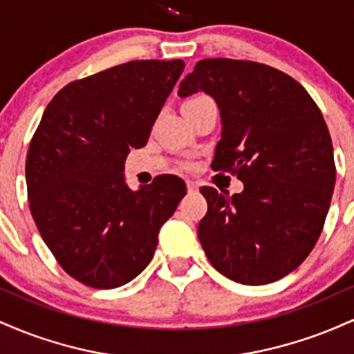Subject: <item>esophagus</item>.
I'll return each instance as SVG.
<instances>
[{
  "mask_svg": "<svg viewBox=\"0 0 354 354\" xmlns=\"http://www.w3.org/2000/svg\"><path fill=\"white\" fill-rule=\"evenodd\" d=\"M186 186H188V193H196L198 191V185L194 181H188L186 183Z\"/></svg>",
  "mask_w": 354,
  "mask_h": 354,
  "instance_id": "esophagus-1",
  "label": "esophagus"
}]
</instances>
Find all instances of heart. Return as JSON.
<instances>
[{
  "mask_svg": "<svg viewBox=\"0 0 354 354\" xmlns=\"http://www.w3.org/2000/svg\"><path fill=\"white\" fill-rule=\"evenodd\" d=\"M206 96H194V98H191V100H188L186 101V103H191V101H200V100H205ZM189 166V165H188Z\"/></svg>",
  "mask_w": 354,
  "mask_h": 354,
  "instance_id": "1",
  "label": "heart"
}]
</instances>
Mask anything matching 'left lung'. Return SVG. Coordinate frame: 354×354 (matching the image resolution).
Returning a JSON list of instances; mask_svg holds the SVG:
<instances>
[{
	"label": "left lung",
	"mask_w": 354,
	"mask_h": 354,
	"mask_svg": "<svg viewBox=\"0 0 354 354\" xmlns=\"http://www.w3.org/2000/svg\"><path fill=\"white\" fill-rule=\"evenodd\" d=\"M198 91L213 96L221 113L211 168L245 185L233 196L201 188L203 250L233 281H278L311 253L330 209L336 166L326 121L298 81L256 61H198L178 95Z\"/></svg>",
	"instance_id": "left-lung-1"
}]
</instances>
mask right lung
Instances as JSON below:
<instances>
[{
    "label": "right lung",
    "mask_w": 354,
    "mask_h": 354,
    "mask_svg": "<svg viewBox=\"0 0 354 354\" xmlns=\"http://www.w3.org/2000/svg\"><path fill=\"white\" fill-rule=\"evenodd\" d=\"M183 70V59H141L71 81L31 138V214L59 266L89 288L111 290L136 278L186 194L173 174L140 189L123 178L129 149L146 145Z\"/></svg>",
    "instance_id": "obj_1"
}]
</instances>
